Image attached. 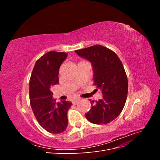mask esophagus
<instances>
[{"instance_id": "obj_1", "label": "esophagus", "mask_w": 160, "mask_h": 160, "mask_svg": "<svg viewBox=\"0 0 160 160\" xmlns=\"http://www.w3.org/2000/svg\"><path fill=\"white\" fill-rule=\"evenodd\" d=\"M79 101V99H75L74 100L72 101V103L73 105H76L77 103H78Z\"/></svg>"}]
</instances>
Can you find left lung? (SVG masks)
<instances>
[{
  "label": "left lung",
  "mask_w": 160,
  "mask_h": 160,
  "mask_svg": "<svg viewBox=\"0 0 160 160\" xmlns=\"http://www.w3.org/2000/svg\"><path fill=\"white\" fill-rule=\"evenodd\" d=\"M75 52L91 62L93 85L103 94V98L96 101L95 105H92L94 101H91L92 106L85 118L98 125L112 122L122 111L128 95V77L122 61L114 51L100 45L76 50Z\"/></svg>",
  "instance_id": "left-lung-1"
}]
</instances>
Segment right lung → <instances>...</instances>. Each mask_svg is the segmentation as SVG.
Here are the masks:
<instances>
[{"mask_svg":"<svg viewBox=\"0 0 160 160\" xmlns=\"http://www.w3.org/2000/svg\"><path fill=\"white\" fill-rule=\"evenodd\" d=\"M67 57L65 52L45 53L36 61L30 78L29 99L33 113L41 126L51 133L63 132L68 124L67 111L71 103H57L50 90L59 83V70Z\"/></svg>","mask_w":160,"mask_h":160,"instance_id":"add662e5","label":"right lung"}]
</instances>
